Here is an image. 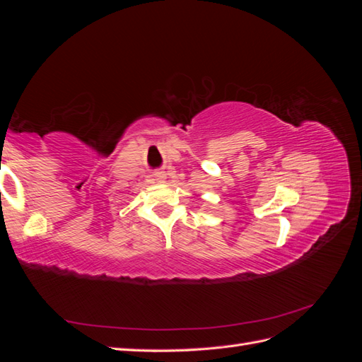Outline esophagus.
<instances>
[{
  "instance_id": "1",
  "label": "esophagus",
  "mask_w": 362,
  "mask_h": 362,
  "mask_svg": "<svg viewBox=\"0 0 362 362\" xmlns=\"http://www.w3.org/2000/svg\"><path fill=\"white\" fill-rule=\"evenodd\" d=\"M154 178L157 182H164V180H166V173L164 172H156L154 173Z\"/></svg>"
}]
</instances>
